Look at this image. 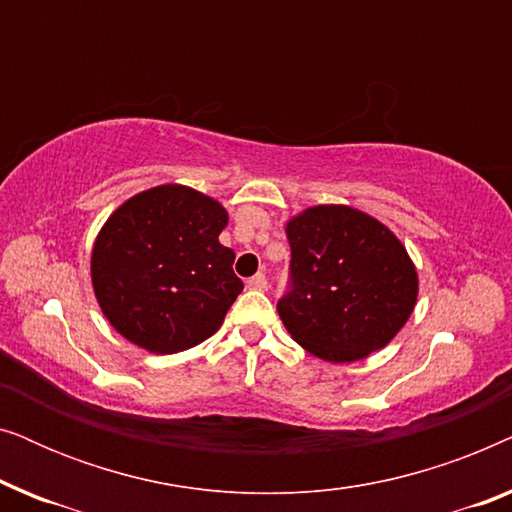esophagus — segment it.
Returning a JSON list of instances; mask_svg holds the SVG:
<instances>
[{
  "instance_id": "1",
  "label": "esophagus",
  "mask_w": 512,
  "mask_h": 512,
  "mask_svg": "<svg viewBox=\"0 0 512 512\" xmlns=\"http://www.w3.org/2000/svg\"><path fill=\"white\" fill-rule=\"evenodd\" d=\"M249 286H251V289H256V291H265V289H268V277H265L263 272H258V275L249 279Z\"/></svg>"
}]
</instances>
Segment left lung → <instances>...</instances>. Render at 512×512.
I'll return each instance as SVG.
<instances>
[{
	"label": "left lung",
	"mask_w": 512,
	"mask_h": 512,
	"mask_svg": "<svg viewBox=\"0 0 512 512\" xmlns=\"http://www.w3.org/2000/svg\"><path fill=\"white\" fill-rule=\"evenodd\" d=\"M286 237L291 284L277 312L291 338L331 363L389 345L417 303V270L398 237L345 205L305 209Z\"/></svg>",
	"instance_id": "obj_1"
}]
</instances>
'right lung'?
Wrapping results in <instances>:
<instances>
[{
  "label": "right lung",
  "instance_id": "1",
  "mask_svg": "<svg viewBox=\"0 0 512 512\" xmlns=\"http://www.w3.org/2000/svg\"><path fill=\"white\" fill-rule=\"evenodd\" d=\"M228 214L188 186L123 202L97 235L90 277L104 317L153 354L184 352L219 331L244 284L219 242Z\"/></svg>",
  "mask_w": 512,
  "mask_h": 512
}]
</instances>
